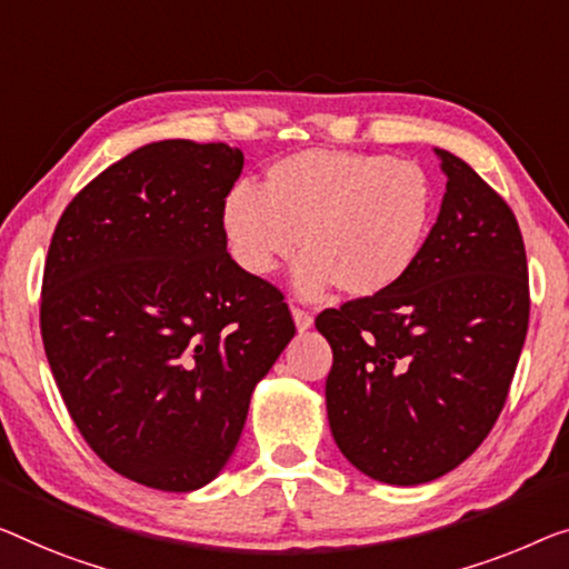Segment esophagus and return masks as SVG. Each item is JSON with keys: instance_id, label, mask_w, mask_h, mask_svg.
I'll return each instance as SVG.
<instances>
[{"instance_id": "1", "label": "esophagus", "mask_w": 569, "mask_h": 569, "mask_svg": "<svg viewBox=\"0 0 569 569\" xmlns=\"http://www.w3.org/2000/svg\"><path fill=\"white\" fill-rule=\"evenodd\" d=\"M291 313H293V321H296V327H299V332H307V329L313 325V317H311V311L301 309V307H293V309H291Z\"/></svg>"}]
</instances>
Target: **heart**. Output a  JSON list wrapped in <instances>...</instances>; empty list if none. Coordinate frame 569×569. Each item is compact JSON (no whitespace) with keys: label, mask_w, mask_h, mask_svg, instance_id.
Returning a JSON list of instances; mask_svg holds the SVG:
<instances>
[{"label":"heart","mask_w":569,"mask_h":569,"mask_svg":"<svg viewBox=\"0 0 569 569\" xmlns=\"http://www.w3.org/2000/svg\"><path fill=\"white\" fill-rule=\"evenodd\" d=\"M435 222V186L413 160L386 152L303 150L268 168L262 191L237 183L222 207L234 260L256 276L303 258L296 288L319 296L337 286L366 299L417 266Z\"/></svg>","instance_id":"1"}]
</instances>
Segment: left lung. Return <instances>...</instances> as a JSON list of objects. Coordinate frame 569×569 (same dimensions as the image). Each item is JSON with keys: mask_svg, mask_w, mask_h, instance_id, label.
<instances>
[{"mask_svg": "<svg viewBox=\"0 0 569 569\" xmlns=\"http://www.w3.org/2000/svg\"><path fill=\"white\" fill-rule=\"evenodd\" d=\"M417 266L383 293L325 309L327 413L342 455L391 486L455 470L501 417L529 329V268L511 207L452 152Z\"/></svg>", "mask_w": 569, "mask_h": 569, "instance_id": "8db88e82", "label": "left lung"}]
</instances>
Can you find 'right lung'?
Segmentation results:
<instances>
[{
    "label": "right lung",
    "instance_id": "obj_1",
    "mask_svg": "<svg viewBox=\"0 0 569 569\" xmlns=\"http://www.w3.org/2000/svg\"><path fill=\"white\" fill-rule=\"evenodd\" d=\"M242 163L224 142H150L83 186L50 237L40 335L56 386L99 460L140 486H207L296 335L281 288L227 252Z\"/></svg>",
    "mask_w": 569,
    "mask_h": 569
}]
</instances>
